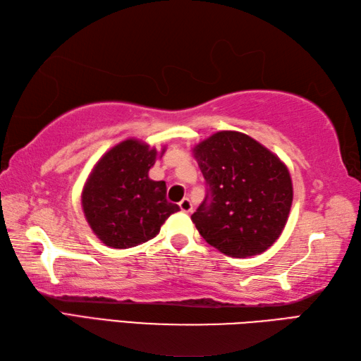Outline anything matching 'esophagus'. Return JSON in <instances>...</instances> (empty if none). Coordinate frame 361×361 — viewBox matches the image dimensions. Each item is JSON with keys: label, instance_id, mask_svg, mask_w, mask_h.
Here are the masks:
<instances>
[{"label": "esophagus", "instance_id": "obj_1", "mask_svg": "<svg viewBox=\"0 0 361 361\" xmlns=\"http://www.w3.org/2000/svg\"><path fill=\"white\" fill-rule=\"evenodd\" d=\"M179 208L183 213H190L191 210H193V205H191V201L188 197H183L182 201L179 202Z\"/></svg>", "mask_w": 361, "mask_h": 361}]
</instances>
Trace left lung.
I'll list each match as a JSON object with an SVG mask.
<instances>
[{"instance_id": "8db88e82", "label": "left lung", "mask_w": 361, "mask_h": 361, "mask_svg": "<svg viewBox=\"0 0 361 361\" xmlns=\"http://www.w3.org/2000/svg\"><path fill=\"white\" fill-rule=\"evenodd\" d=\"M207 196L191 214L205 241L231 258L274 244L289 218L293 188L287 166L250 135L219 131L193 148Z\"/></svg>"}]
</instances>
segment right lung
Here are the masks:
<instances>
[{
    "label": "right lung",
    "mask_w": 361,
    "mask_h": 361,
    "mask_svg": "<svg viewBox=\"0 0 361 361\" xmlns=\"http://www.w3.org/2000/svg\"><path fill=\"white\" fill-rule=\"evenodd\" d=\"M156 148L126 139L102 156L82 191L85 218L100 241L130 248L153 239L179 207L166 201L164 180H151L149 168L162 157Z\"/></svg>",
    "instance_id": "1"
}]
</instances>
